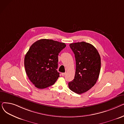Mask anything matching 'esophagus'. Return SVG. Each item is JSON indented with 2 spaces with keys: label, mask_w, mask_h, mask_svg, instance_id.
I'll list each match as a JSON object with an SVG mask.
<instances>
[{
  "label": "esophagus",
  "mask_w": 124,
  "mask_h": 124,
  "mask_svg": "<svg viewBox=\"0 0 124 124\" xmlns=\"http://www.w3.org/2000/svg\"><path fill=\"white\" fill-rule=\"evenodd\" d=\"M61 75H62V76H64L65 75H66V73H65H65H61Z\"/></svg>",
  "instance_id": "esophagus-1"
}]
</instances>
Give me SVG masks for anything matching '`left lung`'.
Listing matches in <instances>:
<instances>
[{"instance_id": "left-lung-1", "label": "left lung", "mask_w": 124, "mask_h": 124, "mask_svg": "<svg viewBox=\"0 0 124 124\" xmlns=\"http://www.w3.org/2000/svg\"><path fill=\"white\" fill-rule=\"evenodd\" d=\"M69 46L75 55L76 70L74 79L68 83L69 89L81 94L96 83L100 75L101 59L96 49L84 42L72 43Z\"/></svg>"}]
</instances>
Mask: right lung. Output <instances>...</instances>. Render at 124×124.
<instances>
[{"label": "right lung", "mask_w": 124, "mask_h": 124, "mask_svg": "<svg viewBox=\"0 0 124 124\" xmlns=\"http://www.w3.org/2000/svg\"><path fill=\"white\" fill-rule=\"evenodd\" d=\"M66 47L64 43L41 39L30 47L25 55L24 64L29 79L39 89L53 85L59 77V53Z\"/></svg>", "instance_id": "obj_1"}]
</instances>
